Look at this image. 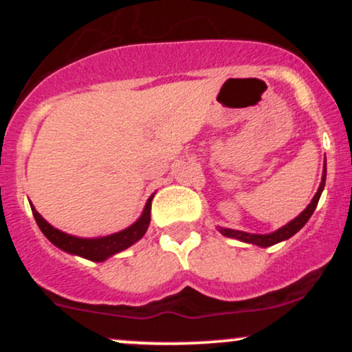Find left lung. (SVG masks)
I'll return each instance as SVG.
<instances>
[{
  "mask_svg": "<svg viewBox=\"0 0 352 352\" xmlns=\"http://www.w3.org/2000/svg\"><path fill=\"white\" fill-rule=\"evenodd\" d=\"M324 184H326V165H324V170H322L321 184H319L316 195H314L313 200L309 201L308 207L302 210L296 218H293L289 223H286L285 227L274 230L273 233L261 235V233H248V232H241V230H232V228H223V227H218V232H220L223 236L235 238V240L243 241V243H252V245L261 246V248H266V246H272V245L280 243V241L288 240V238H292L294 233L300 232V230L306 225V221L309 220L311 215H313V212L316 210L319 197H321L322 190H324Z\"/></svg>",
  "mask_w": 352,
  "mask_h": 352,
  "instance_id": "left-lung-1",
  "label": "left lung"
}]
</instances>
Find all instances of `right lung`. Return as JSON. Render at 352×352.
<instances>
[{"label": "right lung", "instance_id": "add662e5", "mask_svg": "<svg viewBox=\"0 0 352 352\" xmlns=\"http://www.w3.org/2000/svg\"><path fill=\"white\" fill-rule=\"evenodd\" d=\"M152 199L153 193L148 197L147 204L142 210V215H140L131 227L120 230V232L112 233V235L106 236H98V238H82V236H74L69 235L66 232H60L59 228H54L51 223H47L44 218L36 212L33 204L30 201L31 210H33V215L36 223H38L39 230L43 232V235L51 241L52 245L58 246L63 252L76 254V256L86 258L91 261H106L107 258L114 256L116 253L124 252L129 246H132L135 241H139L140 238L145 235L148 225H151V207H152Z\"/></svg>", "mask_w": 352, "mask_h": 352}]
</instances>
